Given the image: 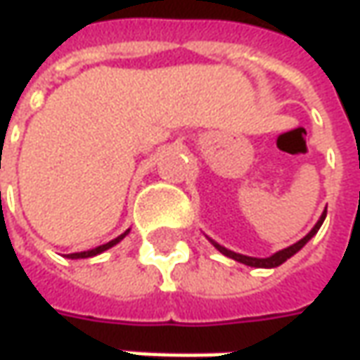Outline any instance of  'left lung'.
<instances>
[{
    "label": "left lung",
    "mask_w": 360,
    "mask_h": 360,
    "mask_svg": "<svg viewBox=\"0 0 360 360\" xmlns=\"http://www.w3.org/2000/svg\"><path fill=\"white\" fill-rule=\"evenodd\" d=\"M325 217H327V209L323 211V215H321V219L316 221V225L311 229V233L307 235V237H303L299 243H295V245H291V247H287V249H283V251H279V253L271 255V257H266V259H257V257H247V255H239V253H233V251H229V249H225V247H221V245H217V243H213L215 247H217L219 251L223 255H227L229 259H235V261H239V263H245V265L249 266H265V269H273V266H279L283 265L287 259H291L292 255L297 253V251H301L304 245H307V241L315 235L316 231L321 229V225H323V221H325Z\"/></svg>",
    "instance_id": "8db88e82"
}]
</instances>
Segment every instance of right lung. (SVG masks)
<instances>
[{"instance_id": "right-lung-1", "label": "right lung", "mask_w": 360, "mask_h": 360, "mask_svg": "<svg viewBox=\"0 0 360 360\" xmlns=\"http://www.w3.org/2000/svg\"><path fill=\"white\" fill-rule=\"evenodd\" d=\"M127 233H123V235H119L117 239H113V241H109L105 243V245H101V247H97V249H91V251H83V253H71L68 255L69 259H87V257H94V255H99V253H103V251H107L109 247H113V245H117L123 237H125Z\"/></svg>"}]
</instances>
